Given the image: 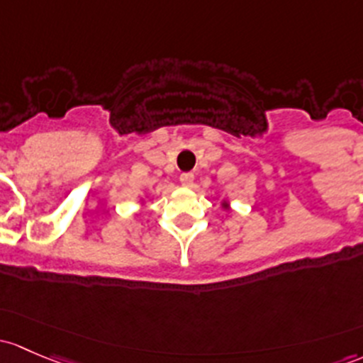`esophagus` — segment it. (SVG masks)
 Segmentation results:
<instances>
[{
    "label": "esophagus",
    "instance_id": "esophagus-1",
    "mask_svg": "<svg viewBox=\"0 0 363 363\" xmlns=\"http://www.w3.org/2000/svg\"><path fill=\"white\" fill-rule=\"evenodd\" d=\"M179 181H181V184L184 186V188H191L193 182H194V175L193 174H182L181 177H179Z\"/></svg>",
    "mask_w": 363,
    "mask_h": 363
}]
</instances>
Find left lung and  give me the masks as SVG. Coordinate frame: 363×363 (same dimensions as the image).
I'll list each match as a JSON object with an SVG mask.
<instances>
[{
	"label": "left lung",
	"mask_w": 363,
	"mask_h": 363,
	"mask_svg": "<svg viewBox=\"0 0 363 363\" xmlns=\"http://www.w3.org/2000/svg\"><path fill=\"white\" fill-rule=\"evenodd\" d=\"M220 207H223L224 211H228V212L231 211V205H230V201H228V200H223V201H220Z\"/></svg>",
	"instance_id": "8db88e82"
}]
</instances>
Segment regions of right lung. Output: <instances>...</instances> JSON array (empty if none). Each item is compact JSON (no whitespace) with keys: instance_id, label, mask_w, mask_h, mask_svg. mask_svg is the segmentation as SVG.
Returning a JSON list of instances; mask_svg holds the SVG:
<instances>
[{"instance_id":"obj_1","label":"right lung","mask_w":363,"mask_h":363,"mask_svg":"<svg viewBox=\"0 0 363 363\" xmlns=\"http://www.w3.org/2000/svg\"><path fill=\"white\" fill-rule=\"evenodd\" d=\"M144 203H146V201H144V198H143V200H140V205H144Z\"/></svg>"}]
</instances>
